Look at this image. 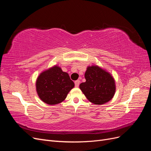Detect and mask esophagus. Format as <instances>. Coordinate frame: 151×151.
<instances>
[{
    "label": "esophagus",
    "mask_w": 151,
    "mask_h": 151,
    "mask_svg": "<svg viewBox=\"0 0 151 151\" xmlns=\"http://www.w3.org/2000/svg\"><path fill=\"white\" fill-rule=\"evenodd\" d=\"M74 83H75V86L76 87H79V84H80V80H77V81H76L75 82H74Z\"/></svg>",
    "instance_id": "obj_1"
}]
</instances>
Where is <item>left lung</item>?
Wrapping results in <instances>:
<instances>
[{
	"mask_svg": "<svg viewBox=\"0 0 151 151\" xmlns=\"http://www.w3.org/2000/svg\"><path fill=\"white\" fill-rule=\"evenodd\" d=\"M85 83L79 88L89 101L95 104H103L113 98L115 93V83L113 77L98 66L87 68Z\"/></svg>",
	"mask_w": 151,
	"mask_h": 151,
	"instance_id": "8db88e82",
	"label": "left lung"
}]
</instances>
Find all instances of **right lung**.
I'll use <instances>...</instances> for the list:
<instances>
[{
	"label": "right lung",
	"instance_id": "add662e5",
	"mask_svg": "<svg viewBox=\"0 0 151 151\" xmlns=\"http://www.w3.org/2000/svg\"><path fill=\"white\" fill-rule=\"evenodd\" d=\"M36 91L40 98L48 104H57L64 100L74 83L67 72L55 65L45 70L38 77Z\"/></svg>",
	"mask_w": 151,
	"mask_h": 151
}]
</instances>
